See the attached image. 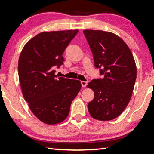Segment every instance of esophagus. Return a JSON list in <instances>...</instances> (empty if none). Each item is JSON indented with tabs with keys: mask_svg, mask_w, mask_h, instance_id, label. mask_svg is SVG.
Returning a JSON list of instances; mask_svg holds the SVG:
<instances>
[{
	"mask_svg": "<svg viewBox=\"0 0 154 154\" xmlns=\"http://www.w3.org/2000/svg\"><path fill=\"white\" fill-rule=\"evenodd\" d=\"M81 84H82V87H86L88 84V82L86 81H82L81 82Z\"/></svg>",
	"mask_w": 154,
	"mask_h": 154,
	"instance_id": "obj_1",
	"label": "esophagus"
}]
</instances>
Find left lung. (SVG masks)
Returning <instances> with one entry per match:
<instances>
[{"mask_svg": "<svg viewBox=\"0 0 154 154\" xmlns=\"http://www.w3.org/2000/svg\"><path fill=\"white\" fill-rule=\"evenodd\" d=\"M83 32L93 55L94 66L103 75L88 84L94 93L88 109L92 118L110 121L120 115L130 101L136 79L135 60L127 44L116 34L90 29Z\"/></svg>", "mask_w": 154, "mask_h": 154, "instance_id": "1", "label": "left lung"}]
</instances>
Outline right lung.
Segmentation results:
<instances>
[{"mask_svg": "<svg viewBox=\"0 0 154 154\" xmlns=\"http://www.w3.org/2000/svg\"><path fill=\"white\" fill-rule=\"evenodd\" d=\"M78 30L44 31L22 50L18 77L24 99L39 120L48 125L64 121L81 90L79 80L58 77L55 68L63 64V53Z\"/></svg>", "mask_w": 154, "mask_h": 154, "instance_id": "obj_1", "label": "right lung"}]
</instances>
